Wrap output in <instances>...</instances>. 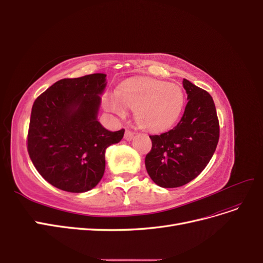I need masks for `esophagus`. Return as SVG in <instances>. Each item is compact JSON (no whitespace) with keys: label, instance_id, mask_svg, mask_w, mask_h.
I'll use <instances>...</instances> for the list:
<instances>
[{"label":"esophagus","instance_id":"obj_1","mask_svg":"<svg viewBox=\"0 0 263 263\" xmlns=\"http://www.w3.org/2000/svg\"><path fill=\"white\" fill-rule=\"evenodd\" d=\"M124 138L126 140H128V141L132 140L134 138V133L132 130H129V129H126L125 130V135H124Z\"/></svg>","mask_w":263,"mask_h":263}]
</instances>
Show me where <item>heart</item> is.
Returning a JSON list of instances; mask_svg holds the SVG:
<instances>
[{"instance_id":"obj_1","label":"heart","mask_w":263,"mask_h":263,"mask_svg":"<svg viewBox=\"0 0 263 263\" xmlns=\"http://www.w3.org/2000/svg\"><path fill=\"white\" fill-rule=\"evenodd\" d=\"M185 97L177 84L155 79H140L121 87L119 93L105 99L106 108L118 116H125L126 107L136 112L138 125L151 133L170 129L183 112Z\"/></svg>"}]
</instances>
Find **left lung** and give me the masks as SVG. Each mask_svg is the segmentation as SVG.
Wrapping results in <instances>:
<instances>
[{
	"label": "left lung",
	"instance_id": "1",
	"mask_svg": "<svg viewBox=\"0 0 263 263\" xmlns=\"http://www.w3.org/2000/svg\"><path fill=\"white\" fill-rule=\"evenodd\" d=\"M187 103L176 127L149 136L153 142L145 164L156 184L179 187L195 179L212 159L219 139V122L213 98L186 79Z\"/></svg>",
	"mask_w": 263,
	"mask_h": 263
}]
</instances>
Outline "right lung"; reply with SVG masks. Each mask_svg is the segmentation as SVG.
<instances>
[{"label": "right lung", "mask_w": 263, "mask_h": 263, "mask_svg": "<svg viewBox=\"0 0 263 263\" xmlns=\"http://www.w3.org/2000/svg\"><path fill=\"white\" fill-rule=\"evenodd\" d=\"M104 73L61 79L35 100L27 151L39 174L51 185L72 193L93 189L105 171L106 148L125 129L109 132L97 119Z\"/></svg>", "instance_id": "obj_1"}]
</instances>
